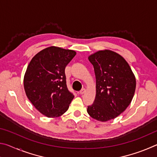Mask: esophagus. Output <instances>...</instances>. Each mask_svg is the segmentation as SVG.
<instances>
[{
  "mask_svg": "<svg viewBox=\"0 0 157 157\" xmlns=\"http://www.w3.org/2000/svg\"><path fill=\"white\" fill-rule=\"evenodd\" d=\"M85 93H86V89H82L80 91H79V94H80V95H83V94H85Z\"/></svg>",
  "mask_w": 157,
  "mask_h": 157,
  "instance_id": "1",
  "label": "esophagus"
}]
</instances>
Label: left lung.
Segmentation results:
<instances>
[{"label":"left lung","mask_w":157,"mask_h":157,"mask_svg":"<svg viewBox=\"0 0 157 157\" xmlns=\"http://www.w3.org/2000/svg\"><path fill=\"white\" fill-rule=\"evenodd\" d=\"M89 60L94 68L96 95L87 112L98 121H110L131 103L136 90V78L126 60L112 50H99L90 55Z\"/></svg>","instance_id":"8db88e82"}]
</instances>
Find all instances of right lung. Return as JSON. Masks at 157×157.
<instances>
[{"label": "right lung", "instance_id": "obj_1", "mask_svg": "<svg viewBox=\"0 0 157 157\" xmlns=\"http://www.w3.org/2000/svg\"><path fill=\"white\" fill-rule=\"evenodd\" d=\"M76 52L56 46L34 55L23 79L25 94L34 107L48 118H57L68 110L74 95L66 86L65 68Z\"/></svg>", "mask_w": 157, "mask_h": 157}]
</instances>
